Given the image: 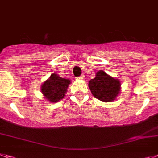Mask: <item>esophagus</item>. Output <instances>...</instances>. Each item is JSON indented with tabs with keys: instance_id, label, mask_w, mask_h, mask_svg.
<instances>
[{
	"instance_id": "34e87169",
	"label": "esophagus",
	"mask_w": 158,
	"mask_h": 158,
	"mask_svg": "<svg viewBox=\"0 0 158 158\" xmlns=\"http://www.w3.org/2000/svg\"><path fill=\"white\" fill-rule=\"evenodd\" d=\"M80 79H84V75H81L80 77H79Z\"/></svg>"
}]
</instances>
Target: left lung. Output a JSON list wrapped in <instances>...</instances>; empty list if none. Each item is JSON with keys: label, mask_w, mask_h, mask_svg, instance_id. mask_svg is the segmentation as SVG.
Returning a JSON list of instances; mask_svg holds the SVG:
<instances>
[{"label": "left lung", "mask_w": 158, "mask_h": 158, "mask_svg": "<svg viewBox=\"0 0 158 158\" xmlns=\"http://www.w3.org/2000/svg\"><path fill=\"white\" fill-rule=\"evenodd\" d=\"M88 87L93 96L104 102H113L121 91L119 79L101 70L96 73L94 79L89 81Z\"/></svg>", "instance_id": "left-lung-1"}]
</instances>
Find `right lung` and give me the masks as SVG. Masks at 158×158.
Wrapping results in <instances>:
<instances>
[{
	"label": "right lung",
	"instance_id": "right-lung-1",
	"mask_svg": "<svg viewBox=\"0 0 158 158\" xmlns=\"http://www.w3.org/2000/svg\"><path fill=\"white\" fill-rule=\"evenodd\" d=\"M70 83V79H64L57 74L52 73L48 79L42 83L40 91L45 99L54 103L64 98Z\"/></svg>",
	"mask_w": 158,
	"mask_h": 158
}]
</instances>
